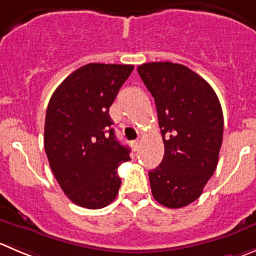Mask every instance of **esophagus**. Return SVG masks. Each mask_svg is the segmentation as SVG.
<instances>
[{"label":"esophagus","mask_w":256,"mask_h":256,"mask_svg":"<svg viewBox=\"0 0 256 256\" xmlns=\"http://www.w3.org/2000/svg\"><path fill=\"white\" fill-rule=\"evenodd\" d=\"M140 140H134V142H132V147L134 148L136 150H137L138 148H140Z\"/></svg>","instance_id":"esophagus-1"}]
</instances>
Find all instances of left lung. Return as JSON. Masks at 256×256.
<instances>
[{
	"mask_svg": "<svg viewBox=\"0 0 256 256\" xmlns=\"http://www.w3.org/2000/svg\"><path fill=\"white\" fill-rule=\"evenodd\" d=\"M138 74L154 98L164 156L150 171L152 194L168 208L198 198L218 166L224 116L205 79L174 62H147Z\"/></svg>",
	"mask_w": 256,
	"mask_h": 256,
	"instance_id": "obj_1",
	"label": "left lung"
}]
</instances>
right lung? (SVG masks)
Masks as SVG:
<instances>
[{"label":"right lung","instance_id":"1","mask_svg":"<svg viewBox=\"0 0 256 256\" xmlns=\"http://www.w3.org/2000/svg\"><path fill=\"white\" fill-rule=\"evenodd\" d=\"M133 65L92 62L54 92L45 116L44 146L64 194L78 206L103 208L118 194V167L130 148L116 140L109 108Z\"/></svg>","mask_w":256,"mask_h":256}]
</instances>
